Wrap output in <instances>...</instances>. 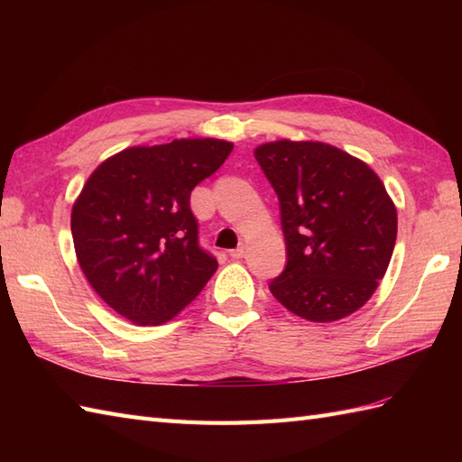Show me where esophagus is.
<instances>
[{
	"instance_id": "obj_1",
	"label": "esophagus",
	"mask_w": 462,
	"mask_h": 462,
	"mask_svg": "<svg viewBox=\"0 0 462 462\" xmlns=\"http://www.w3.org/2000/svg\"><path fill=\"white\" fill-rule=\"evenodd\" d=\"M230 256H232L234 260H240V258H244V256H246V246H244V244H240L238 248L230 250Z\"/></svg>"
}]
</instances>
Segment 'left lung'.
<instances>
[{
	"mask_svg": "<svg viewBox=\"0 0 462 462\" xmlns=\"http://www.w3.org/2000/svg\"><path fill=\"white\" fill-rule=\"evenodd\" d=\"M280 200L288 263L270 291L296 316L329 323L367 303L397 240V208L379 176L349 152L316 141L254 151Z\"/></svg>",
	"mask_w": 462,
	"mask_h": 462,
	"instance_id": "left-lung-1",
	"label": "left lung"
}]
</instances>
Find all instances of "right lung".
Wrapping results in <instances>:
<instances>
[{"label": "right lung", "mask_w": 462, "mask_h": 462, "mask_svg": "<svg viewBox=\"0 0 462 462\" xmlns=\"http://www.w3.org/2000/svg\"><path fill=\"white\" fill-rule=\"evenodd\" d=\"M220 139L131 146L103 161L71 210L79 266L99 298L136 326H161L199 296L218 262L199 244L194 186L228 159Z\"/></svg>", "instance_id": "1"}]
</instances>
